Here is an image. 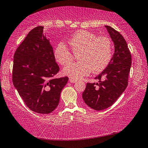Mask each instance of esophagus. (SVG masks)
I'll return each mask as SVG.
<instances>
[{
  "instance_id": "obj_1",
  "label": "esophagus",
  "mask_w": 148,
  "mask_h": 148,
  "mask_svg": "<svg viewBox=\"0 0 148 148\" xmlns=\"http://www.w3.org/2000/svg\"><path fill=\"white\" fill-rule=\"evenodd\" d=\"M69 82L72 84H74V83H76V80L74 79H72V78H69Z\"/></svg>"
}]
</instances>
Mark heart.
<instances>
[{
  "instance_id": "b5f03b06",
  "label": "heart",
  "mask_w": 148,
  "mask_h": 148,
  "mask_svg": "<svg viewBox=\"0 0 148 148\" xmlns=\"http://www.w3.org/2000/svg\"><path fill=\"white\" fill-rule=\"evenodd\" d=\"M72 52L78 54L79 62L71 63L63 69V74L74 79H80L91 73H99L106 68L112 57V42L106 36H97L93 32L81 30L69 39ZM55 58L62 65L72 61L73 56L63 43L54 51Z\"/></svg>"
}]
</instances>
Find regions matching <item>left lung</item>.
Segmentation results:
<instances>
[{"label":"left lung","mask_w":148,"mask_h":148,"mask_svg":"<svg viewBox=\"0 0 148 148\" xmlns=\"http://www.w3.org/2000/svg\"><path fill=\"white\" fill-rule=\"evenodd\" d=\"M114 45V53L108 64L95 79L97 83H87L82 94L87 106L95 110L106 109L119 98L128 85L131 55L125 38L110 26L105 25Z\"/></svg>","instance_id":"8db88e82"}]
</instances>
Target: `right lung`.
<instances>
[{
	"mask_svg": "<svg viewBox=\"0 0 148 148\" xmlns=\"http://www.w3.org/2000/svg\"><path fill=\"white\" fill-rule=\"evenodd\" d=\"M43 29L44 27H37L31 30L17 47L14 57L12 81L30 110L47 114L58 106L60 95L69 78H52L58 73L59 67Z\"/></svg>",
	"mask_w": 148,
	"mask_h": 148,
	"instance_id": "right-lung-1",
	"label": "right lung"
}]
</instances>
